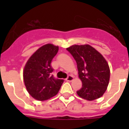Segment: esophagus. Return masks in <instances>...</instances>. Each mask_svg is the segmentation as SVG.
<instances>
[{
	"instance_id": "obj_1",
	"label": "esophagus",
	"mask_w": 129,
	"mask_h": 129,
	"mask_svg": "<svg viewBox=\"0 0 129 129\" xmlns=\"http://www.w3.org/2000/svg\"><path fill=\"white\" fill-rule=\"evenodd\" d=\"M73 79H74V77L72 76H71V75H69L68 78L66 79V80L68 81V82H71V81L73 80Z\"/></svg>"
}]
</instances>
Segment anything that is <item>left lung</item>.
Instances as JSON below:
<instances>
[{
	"label": "left lung",
	"mask_w": 129,
	"mask_h": 129,
	"mask_svg": "<svg viewBox=\"0 0 129 129\" xmlns=\"http://www.w3.org/2000/svg\"><path fill=\"white\" fill-rule=\"evenodd\" d=\"M77 63L82 87L77 91L87 100L100 98L106 90L110 80V68L104 57L89 45H74L66 49Z\"/></svg>",
	"instance_id": "obj_1"
}]
</instances>
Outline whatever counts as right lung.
<instances>
[{
	"instance_id": "1",
	"label": "right lung",
	"mask_w": 129,
	"mask_h": 129,
	"mask_svg": "<svg viewBox=\"0 0 129 129\" xmlns=\"http://www.w3.org/2000/svg\"><path fill=\"white\" fill-rule=\"evenodd\" d=\"M59 50L58 46L46 44L39 48L27 61L23 70L27 90L37 100H48L58 93L63 80L55 78L51 63Z\"/></svg>"
}]
</instances>
